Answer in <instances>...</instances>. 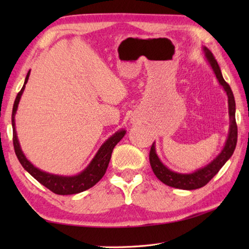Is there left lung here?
<instances>
[{"label": "left lung", "instance_id": "left-lung-1", "mask_svg": "<svg viewBox=\"0 0 249 249\" xmlns=\"http://www.w3.org/2000/svg\"><path fill=\"white\" fill-rule=\"evenodd\" d=\"M202 49L204 52L205 60L208 61L210 66L212 67L219 84L223 87L227 96H228V110L230 120L229 133L228 137H227L226 143L219 154L216 156L212 161L209 162L208 165H205L204 167L200 169H197V170L192 173H179L170 170L168 167L163 165L161 160H160V157H158L155 149V142L152 144L150 151V163L153 172H154L157 178L160 179L163 184L178 189L193 190L203 187L204 185L208 184L211 179L217 174L221 167L225 165L227 160L232 156V154H233L237 141V126L235 122V100L233 93H232L229 84L225 81L223 75H221L218 63L215 60L212 52L208 48H205V47H203Z\"/></svg>", "mask_w": 249, "mask_h": 249}]
</instances>
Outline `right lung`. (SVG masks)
Segmentation results:
<instances>
[{"mask_svg":"<svg viewBox=\"0 0 249 249\" xmlns=\"http://www.w3.org/2000/svg\"><path fill=\"white\" fill-rule=\"evenodd\" d=\"M30 71L25 77L24 84L21 91L18 93L17 97L15 99L14 107H13V113H12V125H13V142L16 155H17L18 160L21 165L24 168V170L28 171L32 177L37 179L41 185L45 187L50 189L52 193L56 195H73L84 192L89 188L93 187L95 184L100 181L106 170H107L111 154L114 146L119 143L121 139L123 138L126 134L125 129L118 130L112 136L106 140L102 146L99 147L94 158L89 163L88 167L82 170L80 173L76 174V176H59V174H52L46 171L40 170V169L36 168L33 163H32L28 158L25 157L24 153L21 150V146L19 143L17 131H16V123H15V115L17 112L18 105L20 102V98L22 96V93L25 89V84L29 80Z\"/></svg>","mask_w":249,"mask_h":249,"instance_id":"add662e5","label":"right lung"}]
</instances>
